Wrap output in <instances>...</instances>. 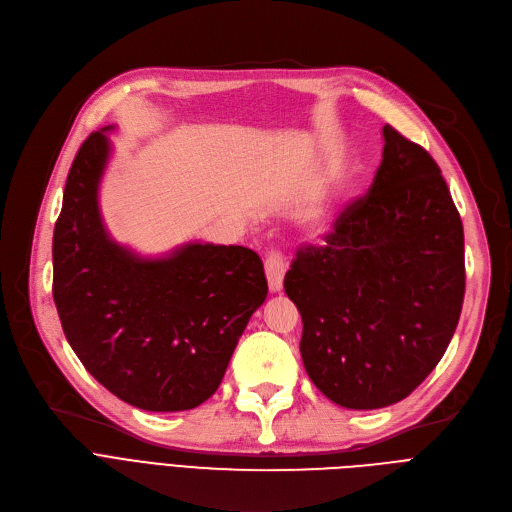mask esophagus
<instances>
[{
	"instance_id": "34e87169",
	"label": "esophagus",
	"mask_w": 512,
	"mask_h": 512,
	"mask_svg": "<svg viewBox=\"0 0 512 512\" xmlns=\"http://www.w3.org/2000/svg\"><path fill=\"white\" fill-rule=\"evenodd\" d=\"M284 274H286V257L280 251L267 253V257H265V276H267V286H270L272 292L282 290Z\"/></svg>"
}]
</instances>
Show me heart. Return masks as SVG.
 I'll use <instances>...</instances> for the list:
<instances>
[{
    "instance_id": "1",
    "label": "heart",
    "mask_w": 512,
    "mask_h": 512,
    "mask_svg": "<svg viewBox=\"0 0 512 512\" xmlns=\"http://www.w3.org/2000/svg\"><path fill=\"white\" fill-rule=\"evenodd\" d=\"M299 222L313 234H321L332 228L334 224V201L330 193H319L313 195L309 201L303 203V207L299 209Z\"/></svg>"
}]
</instances>
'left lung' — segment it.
<instances>
[{
    "label": "left lung",
    "instance_id": "left-lung-1",
    "mask_svg": "<svg viewBox=\"0 0 512 512\" xmlns=\"http://www.w3.org/2000/svg\"><path fill=\"white\" fill-rule=\"evenodd\" d=\"M382 164L326 245L284 276L311 382L346 409L407 398L444 357L465 297V234L440 168L384 126Z\"/></svg>",
    "mask_w": 512,
    "mask_h": 512
}]
</instances>
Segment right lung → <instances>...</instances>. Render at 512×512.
<instances>
[{"label": "right lung", "instance_id": "right-lung-1", "mask_svg": "<svg viewBox=\"0 0 512 512\" xmlns=\"http://www.w3.org/2000/svg\"><path fill=\"white\" fill-rule=\"evenodd\" d=\"M110 130L91 132L68 172L53 230V301L101 386L143 411L195 409L218 390L267 297L263 263L238 245L188 242L149 259L112 240L97 201Z\"/></svg>", "mask_w": 512, "mask_h": 512}]
</instances>
